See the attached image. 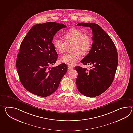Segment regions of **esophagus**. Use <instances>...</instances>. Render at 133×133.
Here are the masks:
<instances>
[{
	"label": "esophagus",
	"mask_w": 133,
	"mask_h": 133,
	"mask_svg": "<svg viewBox=\"0 0 133 133\" xmlns=\"http://www.w3.org/2000/svg\"><path fill=\"white\" fill-rule=\"evenodd\" d=\"M74 69V67H72V66H68V69L69 70H71Z\"/></svg>",
	"instance_id": "esophagus-1"
}]
</instances>
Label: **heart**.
<instances>
[{
	"mask_svg": "<svg viewBox=\"0 0 133 133\" xmlns=\"http://www.w3.org/2000/svg\"><path fill=\"white\" fill-rule=\"evenodd\" d=\"M65 42L59 39L53 41V46L56 51L62 54L65 52L67 45H71L70 53L65 54L61 59V61L69 66H74L80 59V55H85L92 48V41L90 36L83 31L76 29L70 30L63 35Z\"/></svg>",
	"mask_w": 133,
	"mask_h": 133,
	"instance_id": "obj_1",
	"label": "heart"
}]
</instances>
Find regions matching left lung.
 <instances>
[{
	"instance_id": "obj_1",
	"label": "left lung",
	"mask_w": 133,
	"mask_h": 133,
	"mask_svg": "<svg viewBox=\"0 0 133 133\" xmlns=\"http://www.w3.org/2000/svg\"><path fill=\"white\" fill-rule=\"evenodd\" d=\"M77 26L90 27L92 31V47L81 62L92 65L89 70L76 66L78 91L84 96L93 97L106 91L112 84L118 65V54L112 39L97 24L79 23Z\"/></svg>"
}]
</instances>
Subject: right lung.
I'll list each match as a JSON object with an SVG mask.
<instances>
[{
	"instance_id": "right-lung-1",
	"label": "right lung",
	"mask_w": 133,
	"mask_h": 133,
	"mask_svg": "<svg viewBox=\"0 0 133 133\" xmlns=\"http://www.w3.org/2000/svg\"><path fill=\"white\" fill-rule=\"evenodd\" d=\"M66 26L56 22L34 25L21 43L16 67L21 82L28 91L41 97L52 94L67 71V65H53L58 54L52 43L58 31Z\"/></svg>"
}]
</instances>
